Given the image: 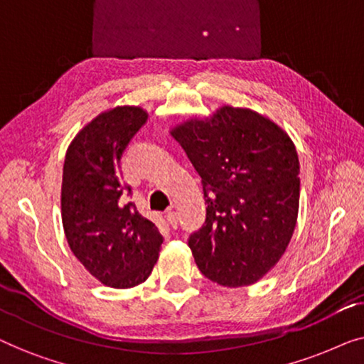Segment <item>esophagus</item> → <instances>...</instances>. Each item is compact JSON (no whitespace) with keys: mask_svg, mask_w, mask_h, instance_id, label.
<instances>
[{"mask_svg":"<svg viewBox=\"0 0 364 364\" xmlns=\"http://www.w3.org/2000/svg\"><path fill=\"white\" fill-rule=\"evenodd\" d=\"M166 218H167V222H168V225H171L172 228H177V223H178V217H177V212L176 210H167V213H166Z\"/></svg>","mask_w":364,"mask_h":364,"instance_id":"1","label":"esophagus"}]
</instances>
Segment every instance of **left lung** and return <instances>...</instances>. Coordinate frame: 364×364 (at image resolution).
<instances>
[{"label":"left lung","mask_w":364,"mask_h":364,"mask_svg":"<svg viewBox=\"0 0 364 364\" xmlns=\"http://www.w3.org/2000/svg\"><path fill=\"white\" fill-rule=\"evenodd\" d=\"M171 134L202 177L205 222L188 237L198 270L222 287L258 282L285 253L296 225L295 144L270 119L232 106Z\"/></svg>","instance_id":"obj_1"}]
</instances>
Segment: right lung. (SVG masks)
Segmentation results:
<instances>
[{"label":"right lung","mask_w":364,"mask_h":364,"mask_svg":"<svg viewBox=\"0 0 364 364\" xmlns=\"http://www.w3.org/2000/svg\"><path fill=\"white\" fill-rule=\"evenodd\" d=\"M147 114L119 106L99 114L68 147L61 212L68 243L84 268L104 285L131 288L146 282L159 258L162 235L137 212L121 159Z\"/></svg>","instance_id":"obj_1"}]
</instances>
